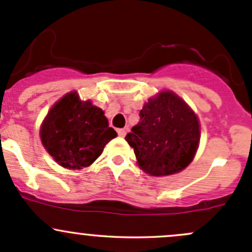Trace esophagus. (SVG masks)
<instances>
[{"label":"esophagus","mask_w":252,"mask_h":252,"mask_svg":"<svg viewBox=\"0 0 252 252\" xmlns=\"http://www.w3.org/2000/svg\"><path fill=\"white\" fill-rule=\"evenodd\" d=\"M117 133H118V135L119 136H122V138H123V136H126V129H118V130H117Z\"/></svg>","instance_id":"34e87169"}]
</instances>
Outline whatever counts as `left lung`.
Here are the masks:
<instances>
[{
  "label": "left lung",
  "mask_w": 252,
  "mask_h": 252,
  "mask_svg": "<svg viewBox=\"0 0 252 252\" xmlns=\"http://www.w3.org/2000/svg\"><path fill=\"white\" fill-rule=\"evenodd\" d=\"M139 116L140 122L126 136L139 166L155 177L184 169L200 140L199 121L189 106L174 93L163 91L150 98Z\"/></svg>",
  "instance_id": "1"
}]
</instances>
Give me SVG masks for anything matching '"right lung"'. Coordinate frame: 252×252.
Wrapping results in <instances>:
<instances>
[{
  "mask_svg": "<svg viewBox=\"0 0 252 252\" xmlns=\"http://www.w3.org/2000/svg\"><path fill=\"white\" fill-rule=\"evenodd\" d=\"M40 134L55 161L72 169L90 166L117 136L103 111L90 101L79 100L77 93L67 94L51 108Z\"/></svg>",
  "mask_w": 252,
  "mask_h": 252,
  "instance_id": "1",
  "label": "right lung"
}]
</instances>
